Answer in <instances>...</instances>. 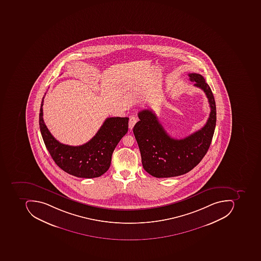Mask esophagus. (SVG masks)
Here are the masks:
<instances>
[{
    "label": "esophagus",
    "instance_id": "esophagus-1",
    "mask_svg": "<svg viewBox=\"0 0 261 261\" xmlns=\"http://www.w3.org/2000/svg\"><path fill=\"white\" fill-rule=\"evenodd\" d=\"M137 122V117L132 116L130 117L129 121H128V127H129L130 129H133V127H134L136 123Z\"/></svg>",
    "mask_w": 261,
    "mask_h": 261
}]
</instances>
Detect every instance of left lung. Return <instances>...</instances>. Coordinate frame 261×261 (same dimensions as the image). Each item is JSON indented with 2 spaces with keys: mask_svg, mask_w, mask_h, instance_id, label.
Here are the masks:
<instances>
[{
  "mask_svg": "<svg viewBox=\"0 0 261 261\" xmlns=\"http://www.w3.org/2000/svg\"><path fill=\"white\" fill-rule=\"evenodd\" d=\"M194 86L204 91L210 103V117L204 126L181 140L169 137L156 114L150 110L138 114L133 133L138 143L143 169L157 178L181 176L194 169L206 154L217 122L216 102L211 89L199 73H189Z\"/></svg>",
  "mask_w": 261,
  "mask_h": 261,
  "instance_id": "obj_1",
  "label": "left lung"
}]
</instances>
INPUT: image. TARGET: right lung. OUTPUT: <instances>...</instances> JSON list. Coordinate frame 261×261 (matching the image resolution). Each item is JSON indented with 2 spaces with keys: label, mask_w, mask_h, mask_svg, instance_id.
I'll return each mask as SVG.
<instances>
[{
  "label": "right lung",
  "mask_w": 261,
  "mask_h": 261,
  "mask_svg": "<svg viewBox=\"0 0 261 261\" xmlns=\"http://www.w3.org/2000/svg\"><path fill=\"white\" fill-rule=\"evenodd\" d=\"M43 102L44 97L40 108V130L47 150L59 167L72 176L87 179L105 173L114 149L128 132V118H107L89 142L73 147L60 143L48 131L43 119Z\"/></svg>",
  "instance_id": "add662e5"
}]
</instances>
